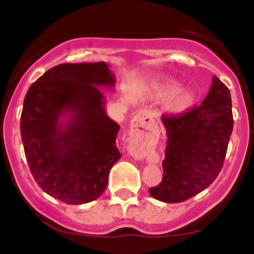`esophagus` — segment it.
<instances>
[{
	"instance_id": "esophagus-1",
	"label": "esophagus",
	"mask_w": 254,
	"mask_h": 254,
	"mask_svg": "<svg viewBox=\"0 0 254 254\" xmlns=\"http://www.w3.org/2000/svg\"><path fill=\"white\" fill-rule=\"evenodd\" d=\"M131 127H132L135 136H145L155 130V123L154 119L147 111H139L131 121Z\"/></svg>"
}]
</instances>
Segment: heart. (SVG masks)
<instances>
[{
    "label": "heart",
    "instance_id": "heart-1",
    "mask_svg": "<svg viewBox=\"0 0 254 254\" xmlns=\"http://www.w3.org/2000/svg\"><path fill=\"white\" fill-rule=\"evenodd\" d=\"M178 87L179 86H178V82H176V81H166L165 83L161 84V90L164 93H173L178 89ZM192 100H193V94L189 90H183V92L178 93L174 97L172 104L177 109H185L192 103Z\"/></svg>",
    "mask_w": 254,
    "mask_h": 254
}]
</instances>
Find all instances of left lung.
<instances>
[{
	"instance_id": "obj_1",
	"label": "left lung",
	"mask_w": 254,
	"mask_h": 254,
	"mask_svg": "<svg viewBox=\"0 0 254 254\" xmlns=\"http://www.w3.org/2000/svg\"><path fill=\"white\" fill-rule=\"evenodd\" d=\"M161 121L167 131L164 176L149 193L165 203L184 202L205 190L222 170L233 131L229 89L214 75L200 106Z\"/></svg>"
}]
</instances>
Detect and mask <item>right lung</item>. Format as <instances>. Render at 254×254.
I'll return each mask as SVG.
<instances>
[{"label":"right lung","mask_w":254,"mask_h":254,"mask_svg":"<svg viewBox=\"0 0 254 254\" xmlns=\"http://www.w3.org/2000/svg\"><path fill=\"white\" fill-rule=\"evenodd\" d=\"M115 84L105 62L63 63L27 90L20 119L26 160L38 185L63 203L98 199L121 159L119 125L100 90Z\"/></svg>","instance_id":"add662e5"}]
</instances>
